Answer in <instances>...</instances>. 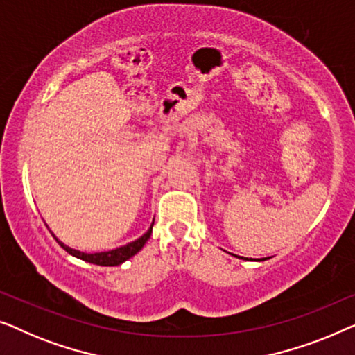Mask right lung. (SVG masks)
I'll return each instance as SVG.
<instances>
[{
	"instance_id": "1",
	"label": "right lung",
	"mask_w": 355,
	"mask_h": 355,
	"mask_svg": "<svg viewBox=\"0 0 355 355\" xmlns=\"http://www.w3.org/2000/svg\"><path fill=\"white\" fill-rule=\"evenodd\" d=\"M44 225H46V223H44ZM153 225H154V220L151 223V227L148 228V232L144 233L143 236H139L138 239H135V241L123 244V246H121V248L111 249V251H103V252H83V251H78V249L69 248L67 244H64L62 241H59V238L51 232V230H49V228L48 230H49V233H51L53 236H54V239H56V241L59 243V246H61L62 249H66V251L71 254V256L77 257V259H82V261H85V262L94 263V266L116 267V266H121V263L128 261L130 257H133L135 254L141 251V248L144 246V243L148 241L149 236H151Z\"/></svg>"
}]
</instances>
